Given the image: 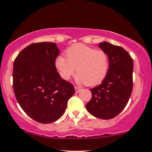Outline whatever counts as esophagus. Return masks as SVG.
<instances>
[{
    "label": "esophagus",
    "mask_w": 152,
    "mask_h": 152,
    "mask_svg": "<svg viewBox=\"0 0 152 152\" xmlns=\"http://www.w3.org/2000/svg\"><path fill=\"white\" fill-rule=\"evenodd\" d=\"M75 93H78L81 90L80 88H79V87H77V86H75Z\"/></svg>",
    "instance_id": "1"
}]
</instances>
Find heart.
I'll return each mask as SVG.
<instances>
[{
	"mask_svg": "<svg viewBox=\"0 0 152 152\" xmlns=\"http://www.w3.org/2000/svg\"><path fill=\"white\" fill-rule=\"evenodd\" d=\"M64 58L56 59L55 66L62 79L68 80L74 75L77 67L76 80L89 86L100 84L107 75L109 68L108 54L83 44H76L66 50Z\"/></svg>",
	"mask_w": 152,
	"mask_h": 152,
	"instance_id": "heart-1",
	"label": "heart"
}]
</instances>
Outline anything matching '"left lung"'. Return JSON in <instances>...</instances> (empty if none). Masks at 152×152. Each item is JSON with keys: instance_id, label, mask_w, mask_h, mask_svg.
<instances>
[{"instance_id": "obj_1", "label": "left lung", "mask_w": 152, "mask_h": 152, "mask_svg": "<svg viewBox=\"0 0 152 152\" xmlns=\"http://www.w3.org/2000/svg\"><path fill=\"white\" fill-rule=\"evenodd\" d=\"M98 47L108 54L109 68L101 84L90 89L92 98L86 108L93 116L110 119L124 110L130 98L134 62L130 54L121 47L106 42H101Z\"/></svg>"}]
</instances>
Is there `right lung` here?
I'll list each match as a JSON object with an SVG mask.
<instances>
[{"label":"right lung","mask_w":152,"mask_h":152,"mask_svg":"<svg viewBox=\"0 0 152 152\" xmlns=\"http://www.w3.org/2000/svg\"><path fill=\"white\" fill-rule=\"evenodd\" d=\"M59 49L53 42L28 45L13 63V88L20 106L42 124L58 120L74 95V86L62 79L55 66Z\"/></svg>","instance_id":"add662e5"}]
</instances>
